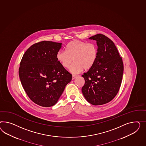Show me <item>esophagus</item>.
I'll return each mask as SVG.
<instances>
[{
	"label": "esophagus",
	"instance_id": "1",
	"mask_svg": "<svg viewBox=\"0 0 146 146\" xmlns=\"http://www.w3.org/2000/svg\"><path fill=\"white\" fill-rule=\"evenodd\" d=\"M76 77H77L76 75H72V80H74V79H75V78H76Z\"/></svg>",
	"mask_w": 146,
	"mask_h": 146
}]
</instances>
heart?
Listing matches in <instances>:
<instances>
[{
  "label": "heart",
  "instance_id": "1",
  "mask_svg": "<svg viewBox=\"0 0 146 146\" xmlns=\"http://www.w3.org/2000/svg\"><path fill=\"white\" fill-rule=\"evenodd\" d=\"M98 50L95 43H87L75 40L68 43L66 51L59 50L56 58L62 67L70 68L72 74H78L84 70H89L94 66L98 59Z\"/></svg>",
  "mask_w": 146,
  "mask_h": 146
}]
</instances>
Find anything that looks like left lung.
I'll list each match as a JSON object with an SVG mask.
<instances>
[{
    "mask_svg": "<svg viewBox=\"0 0 146 146\" xmlns=\"http://www.w3.org/2000/svg\"><path fill=\"white\" fill-rule=\"evenodd\" d=\"M97 41L98 56L94 66L82 76L84 98L91 104L100 105L110 102L118 93L122 80L124 66L114 43L102 34L91 36Z\"/></svg>",
    "mask_w": 146,
    "mask_h": 146,
    "instance_id": "obj_1",
    "label": "left lung"
}]
</instances>
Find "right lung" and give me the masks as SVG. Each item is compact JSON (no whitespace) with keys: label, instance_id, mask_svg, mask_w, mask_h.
I'll list each match as a JSON object with an SVG mask.
<instances>
[{"label":"right lung","instance_id":"obj_1","mask_svg":"<svg viewBox=\"0 0 146 146\" xmlns=\"http://www.w3.org/2000/svg\"><path fill=\"white\" fill-rule=\"evenodd\" d=\"M62 43L43 41L32 45L20 63L22 85L33 102L42 107L55 105L72 74L58 62L56 55Z\"/></svg>","mask_w":146,"mask_h":146}]
</instances>
